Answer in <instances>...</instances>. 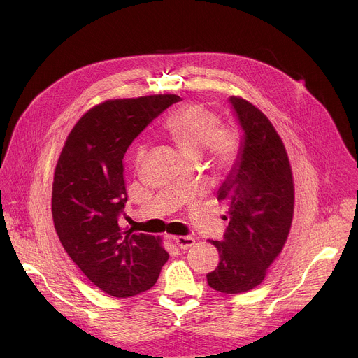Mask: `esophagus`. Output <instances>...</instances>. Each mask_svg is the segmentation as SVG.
I'll list each match as a JSON object with an SVG mask.
<instances>
[{"label":"esophagus","mask_w":358,"mask_h":358,"mask_svg":"<svg viewBox=\"0 0 358 358\" xmlns=\"http://www.w3.org/2000/svg\"><path fill=\"white\" fill-rule=\"evenodd\" d=\"M171 239L174 241V243L180 249H184V250H187L188 248H191L195 243V239L192 236H189V235H187V236H173Z\"/></svg>","instance_id":"obj_1"}]
</instances>
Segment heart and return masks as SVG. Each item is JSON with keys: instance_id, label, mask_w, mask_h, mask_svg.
<instances>
[{"instance_id": "obj_1", "label": "heart", "mask_w": 358, "mask_h": 358, "mask_svg": "<svg viewBox=\"0 0 358 358\" xmlns=\"http://www.w3.org/2000/svg\"><path fill=\"white\" fill-rule=\"evenodd\" d=\"M164 131L177 144L187 160H198L202 152H208L210 163L217 170H228L239 156V138L228 126H220V117L202 105H187L173 112ZM145 148H137L136 162L144 159Z\"/></svg>"}]
</instances>
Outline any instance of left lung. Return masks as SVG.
<instances>
[{
  "label": "left lung",
  "mask_w": 358,
  "mask_h": 358,
  "mask_svg": "<svg viewBox=\"0 0 358 358\" xmlns=\"http://www.w3.org/2000/svg\"><path fill=\"white\" fill-rule=\"evenodd\" d=\"M228 101L243 134L239 156L218 189V201L229 207V224L222 241H210L220 264L207 280L217 292L236 294L261 285L283 249L294 188L286 148L269 119L242 97Z\"/></svg>",
  "instance_id": "obj_1"
}]
</instances>
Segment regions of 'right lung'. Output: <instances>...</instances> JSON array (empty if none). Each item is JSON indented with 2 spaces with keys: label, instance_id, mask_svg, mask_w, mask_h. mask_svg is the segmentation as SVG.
Wrapping results in <instances>:
<instances>
[{
  "label": "right lung",
  "instance_id": "1",
  "mask_svg": "<svg viewBox=\"0 0 358 358\" xmlns=\"http://www.w3.org/2000/svg\"><path fill=\"white\" fill-rule=\"evenodd\" d=\"M177 94L116 99L83 115L69 133L52 185V217L71 259L100 290L130 297L155 286L169 259L160 238L123 231V157Z\"/></svg>",
  "mask_w": 358,
  "mask_h": 358
}]
</instances>
